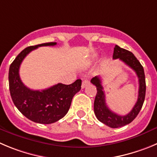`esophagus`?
Returning <instances> with one entry per match:
<instances>
[{
    "mask_svg": "<svg viewBox=\"0 0 157 157\" xmlns=\"http://www.w3.org/2000/svg\"><path fill=\"white\" fill-rule=\"evenodd\" d=\"M89 83H90V82H89L88 80H83V82H82V85H81L82 88H84V87H85L86 86L88 85Z\"/></svg>",
    "mask_w": 157,
    "mask_h": 157,
    "instance_id": "34e87169",
    "label": "esophagus"
}]
</instances>
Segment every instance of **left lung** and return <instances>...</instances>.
Listing matches in <instances>:
<instances>
[{
    "instance_id": "obj_1",
    "label": "left lung",
    "mask_w": 157,
    "mask_h": 157,
    "mask_svg": "<svg viewBox=\"0 0 157 157\" xmlns=\"http://www.w3.org/2000/svg\"><path fill=\"white\" fill-rule=\"evenodd\" d=\"M113 59H119L120 60L125 63L136 72V75L138 77L140 85L138 99L131 112L125 115H119L111 111L105 102V94L101 85L100 77L96 76L91 79L90 82L97 87V94L94 103V110L97 118L101 122L111 128H119L132 122L140 113L146 96V79L143 66L132 52L122 49L116 45L114 48Z\"/></svg>"
}]
</instances>
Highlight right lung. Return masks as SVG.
<instances>
[{
  "label": "right lung",
  "mask_w": 157,
  "mask_h": 157,
  "mask_svg": "<svg viewBox=\"0 0 157 157\" xmlns=\"http://www.w3.org/2000/svg\"><path fill=\"white\" fill-rule=\"evenodd\" d=\"M55 45L56 42H46L25 48L9 68V90L14 105L26 118L40 124H51L63 118L70 109L74 96L81 89L80 79L69 85L59 83L42 90H31L21 80L19 68L25 57L38 47Z\"/></svg>",
  "instance_id": "obj_1"
}]
</instances>
